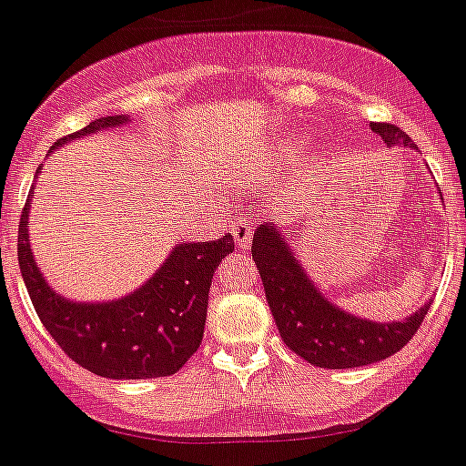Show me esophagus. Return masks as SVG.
I'll list each match as a JSON object with an SVG mask.
<instances>
[{
	"label": "esophagus",
	"mask_w": 466,
	"mask_h": 466,
	"mask_svg": "<svg viewBox=\"0 0 466 466\" xmlns=\"http://www.w3.org/2000/svg\"><path fill=\"white\" fill-rule=\"evenodd\" d=\"M229 232H232L234 241H237L238 248H248L250 237H253V223H250V218H243L241 216V218L229 228Z\"/></svg>",
	"instance_id": "1"
}]
</instances>
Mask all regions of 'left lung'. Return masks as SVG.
Masks as SVG:
<instances>
[{"label": "left lung", "instance_id": "obj_1", "mask_svg": "<svg viewBox=\"0 0 466 466\" xmlns=\"http://www.w3.org/2000/svg\"><path fill=\"white\" fill-rule=\"evenodd\" d=\"M372 130L389 147H414L395 124L377 121ZM253 259L282 342L317 368L342 370L389 359L414 338L430 310L428 301L411 317L390 324L347 315L317 292L271 223L255 232Z\"/></svg>", "mask_w": 466, "mask_h": 466}]
</instances>
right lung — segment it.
Segmentation results:
<instances>
[{
    "mask_svg": "<svg viewBox=\"0 0 466 466\" xmlns=\"http://www.w3.org/2000/svg\"><path fill=\"white\" fill-rule=\"evenodd\" d=\"M101 116L55 147L126 124ZM52 147V149H55ZM29 202L17 229V262L38 319L68 359L107 380H154L184 368L204 336L208 287L216 267L234 250L232 234L216 241L179 243L142 289L112 303H73L55 294L38 273L27 234Z\"/></svg>",
    "mask_w": 466,
    "mask_h": 466,
    "instance_id": "add662e5",
    "label": "right lung"
}]
</instances>
